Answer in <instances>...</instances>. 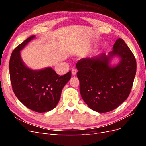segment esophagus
Segmentation results:
<instances>
[{"instance_id": "obj_1", "label": "esophagus", "mask_w": 146, "mask_h": 146, "mask_svg": "<svg viewBox=\"0 0 146 146\" xmlns=\"http://www.w3.org/2000/svg\"><path fill=\"white\" fill-rule=\"evenodd\" d=\"M71 72H72V75H74H74H76L77 74V70L76 69H72V70H71Z\"/></svg>"}]
</instances>
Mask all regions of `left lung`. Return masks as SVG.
Returning a JSON list of instances; mask_svg holds the SVG:
<instances>
[{"mask_svg": "<svg viewBox=\"0 0 146 146\" xmlns=\"http://www.w3.org/2000/svg\"><path fill=\"white\" fill-rule=\"evenodd\" d=\"M121 58L111 67L114 56ZM82 98L91 109L99 113L113 111L129 97L136 72L135 57L124 41L119 38L109 56L105 54L92 58H82L76 64Z\"/></svg>", "mask_w": 146, "mask_h": 146, "instance_id": "obj_1", "label": "left lung"}]
</instances>
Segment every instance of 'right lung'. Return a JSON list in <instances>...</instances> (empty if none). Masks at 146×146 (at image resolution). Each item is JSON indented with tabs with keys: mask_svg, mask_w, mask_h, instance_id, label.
<instances>
[{
	"mask_svg": "<svg viewBox=\"0 0 146 146\" xmlns=\"http://www.w3.org/2000/svg\"><path fill=\"white\" fill-rule=\"evenodd\" d=\"M34 38L26 39L13 51L9 63L10 81L13 91L21 102L32 111L44 113L58 104L63 88L71 77V72L60 76L51 68L33 70L26 67L20 51Z\"/></svg>",
	"mask_w": 146,
	"mask_h": 146,
	"instance_id": "1",
	"label": "right lung"
}]
</instances>
